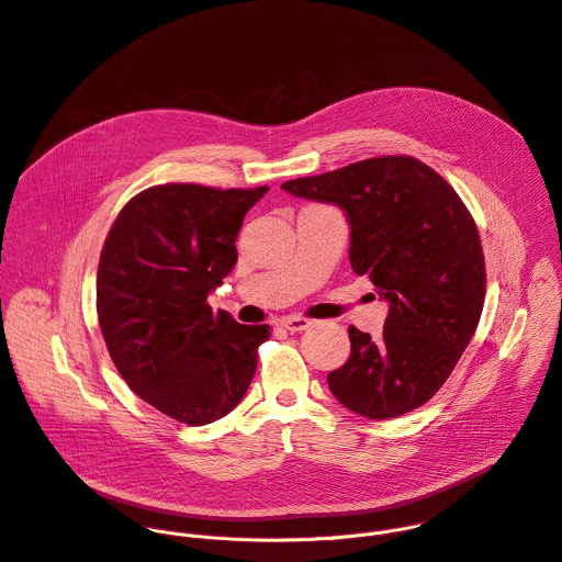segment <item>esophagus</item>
<instances>
[{"mask_svg": "<svg viewBox=\"0 0 562 562\" xmlns=\"http://www.w3.org/2000/svg\"><path fill=\"white\" fill-rule=\"evenodd\" d=\"M280 325H282L286 331L297 334V331L308 329L313 323H311L308 317H304V315H286V317H282V319H280Z\"/></svg>", "mask_w": 562, "mask_h": 562, "instance_id": "esophagus-1", "label": "esophagus"}]
</instances>
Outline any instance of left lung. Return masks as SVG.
Returning <instances> with one entry per match:
<instances>
[{
	"label": "left lung",
	"instance_id": "8db88e82",
	"mask_svg": "<svg viewBox=\"0 0 562 562\" xmlns=\"http://www.w3.org/2000/svg\"><path fill=\"white\" fill-rule=\"evenodd\" d=\"M282 189L345 209L351 267L389 302L380 340L349 327L351 356L327 375L331 393L371 420L423 407L451 375L485 304V256L469 209L412 155L362 159Z\"/></svg>",
	"mask_w": 562,
	"mask_h": 562
}]
</instances>
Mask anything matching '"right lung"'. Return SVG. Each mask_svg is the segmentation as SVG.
I'll use <instances>...</instances> for the list:
<instances>
[{
  "mask_svg": "<svg viewBox=\"0 0 562 562\" xmlns=\"http://www.w3.org/2000/svg\"><path fill=\"white\" fill-rule=\"evenodd\" d=\"M267 193L157 184L117 213L98 267L100 329L124 382L165 416L202 427L245 397L269 325H239L209 293L237 262L235 237Z\"/></svg>",
  "mask_w": 562,
  "mask_h": 562,
  "instance_id": "add662e5",
  "label": "right lung"
}]
</instances>
